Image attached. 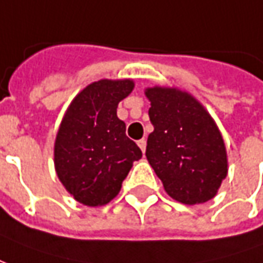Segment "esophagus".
I'll use <instances>...</instances> for the list:
<instances>
[{"label": "esophagus", "instance_id": "obj_1", "mask_svg": "<svg viewBox=\"0 0 263 263\" xmlns=\"http://www.w3.org/2000/svg\"><path fill=\"white\" fill-rule=\"evenodd\" d=\"M137 144H139V147H140V148H141V151H143V153H145L147 141H145L144 139H141V140H139V141H137Z\"/></svg>", "mask_w": 263, "mask_h": 263}]
</instances>
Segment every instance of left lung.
Returning <instances> with one entry per match:
<instances>
[{
  "instance_id": "obj_1",
  "label": "left lung",
  "mask_w": 263,
  "mask_h": 263,
  "mask_svg": "<svg viewBox=\"0 0 263 263\" xmlns=\"http://www.w3.org/2000/svg\"><path fill=\"white\" fill-rule=\"evenodd\" d=\"M145 95L154 126L145 157L165 192L185 204L213 199L227 176V154L210 115L195 98L175 88H148Z\"/></svg>"
}]
</instances>
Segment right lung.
<instances>
[{"instance_id": "obj_1", "label": "right lung", "mask_w": 263, "mask_h": 263, "mask_svg": "<svg viewBox=\"0 0 263 263\" xmlns=\"http://www.w3.org/2000/svg\"><path fill=\"white\" fill-rule=\"evenodd\" d=\"M133 87L130 80L92 82L74 98L61 122L54 144L55 172L77 202H110L143 155L116 115L119 102Z\"/></svg>"}]
</instances>
